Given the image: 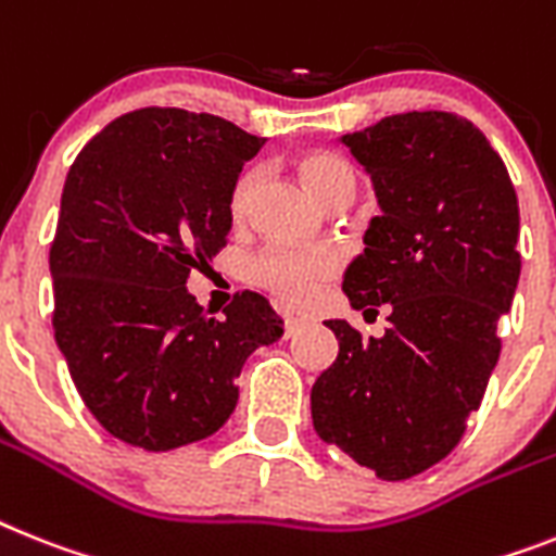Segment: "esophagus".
<instances>
[{"mask_svg":"<svg viewBox=\"0 0 556 556\" xmlns=\"http://www.w3.org/2000/svg\"><path fill=\"white\" fill-rule=\"evenodd\" d=\"M283 329H287V338H292V334H298V332H301V329H304V320H301V318H287Z\"/></svg>","mask_w":556,"mask_h":556,"instance_id":"obj_1","label":"esophagus"}]
</instances>
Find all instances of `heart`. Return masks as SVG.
Masks as SVG:
<instances>
[{"mask_svg":"<svg viewBox=\"0 0 556 556\" xmlns=\"http://www.w3.org/2000/svg\"><path fill=\"white\" fill-rule=\"evenodd\" d=\"M301 176H304L306 187L318 201H327L338 187L355 185L350 164L338 159L332 153H306L301 159ZM261 181V167L250 164L236 176L232 187H229V218L241 224L250 215L252 195ZM338 252L329 247H318V250H292V247H264L250 258V281L255 287L267 289L269 295H275L287 306H304L312 298L318 295L320 283L332 278L338 273Z\"/></svg>","mask_w":556,"mask_h":556,"instance_id":"b5f03b06","label":"heart"}]
</instances>
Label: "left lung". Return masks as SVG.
<instances>
[{"mask_svg":"<svg viewBox=\"0 0 556 556\" xmlns=\"http://www.w3.org/2000/svg\"><path fill=\"white\" fill-rule=\"evenodd\" d=\"M341 141L380 204L343 292L364 315L389 304V329L364 341L327 320L341 350L312 387V424L380 480H409L480 409L520 281V206L503 159L454 113L412 110Z\"/></svg>","mask_w":556,"mask_h":556,"instance_id":"obj_1","label":"left lung"}]
</instances>
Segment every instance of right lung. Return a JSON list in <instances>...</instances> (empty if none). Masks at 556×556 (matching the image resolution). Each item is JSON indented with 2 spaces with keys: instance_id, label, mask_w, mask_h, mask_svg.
Segmentation results:
<instances>
[{
  "instance_id": "1",
  "label": "right lung",
  "mask_w": 556,
  "mask_h": 556,
  "mask_svg": "<svg viewBox=\"0 0 556 556\" xmlns=\"http://www.w3.org/2000/svg\"><path fill=\"white\" fill-rule=\"evenodd\" d=\"M264 139L227 118L141 108L81 147L50 244L53 332L113 438L169 452L218 432L236 378L283 320L258 292L206 318L187 278L227 247L229 187Z\"/></svg>"
}]
</instances>
